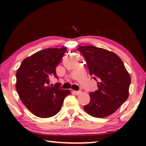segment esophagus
Wrapping results in <instances>:
<instances>
[{
    "label": "esophagus",
    "mask_w": 146,
    "mask_h": 146,
    "mask_svg": "<svg viewBox=\"0 0 146 146\" xmlns=\"http://www.w3.org/2000/svg\"><path fill=\"white\" fill-rule=\"evenodd\" d=\"M72 92H73L74 94H75L76 95H79V94H80L82 92H81L80 90V91H76V90H73V91H72Z\"/></svg>",
    "instance_id": "34e87169"
}]
</instances>
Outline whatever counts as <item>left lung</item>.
<instances>
[{
    "label": "left lung",
    "instance_id": "8db88e82",
    "mask_svg": "<svg viewBox=\"0 0 146 146\" xmlns=\"http://www.w3.org/2000/svg\"><path fill=\"white\" fill-rule=\"evenodd\" d=\"M78 50L98 87L89 93L90 101L84 109L93 117L108 116L128 98L130 76L120 58L112 52L93 46H79Z\"/></svg>",
    "mask_w": 146,
    "mask_h": 146
}]
</instances>
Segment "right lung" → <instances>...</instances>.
Returning a JSON list of instances; mask_svg holds the SVG:
<instances>
[{
  "mask_svg": "<svg viewBox=\"0 0 146 146\" xmlns=\"http://www.w3.org/2000/svg\"><path fill=\"white\" fill-rule=\"evenodd\" d=\"M66 48H46L37 52L22 62L17 72L16 88L26 107L36 116L46 118L60 110L64 100L70 94L60 84L52 87L50 78L56 76V67Z\"/></svg>",
  "mask_w": 146,
  "mask_h": 146,
  "instance_id": "1",
  "label": "right lung"
}]
</instances>
